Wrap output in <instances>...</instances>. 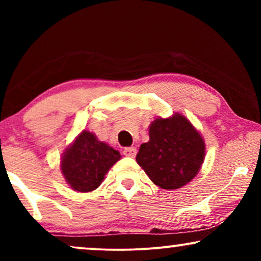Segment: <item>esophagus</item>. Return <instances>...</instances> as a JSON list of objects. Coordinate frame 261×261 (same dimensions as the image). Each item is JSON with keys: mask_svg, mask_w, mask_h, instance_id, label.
<instances>
[{"mask_svg": "<svg viewBox=\"0 0 261 261\" xmlns=\"http://www.w3.org/2000/svg\"><path fill=\"white\" fill-rule=\"evenodd\" d=\"M123 154L126 156H130V158H134L137 155V148L135 147H126L123 149Z\"/></svg>", "mask_w": 261, "mask_h": 261, "instance_id": "esophagus-1", "label": "esophagus"}]
</instances>
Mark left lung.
<instances>
[{"label": "left lung", "instance_id": "obj_1", "mask_svg": "<svg viewBox=\"0 0 261 261\" xmlns=\"http://www.w3.org/2000/svg\"><path fill=\"white\" fill-rule=\"evenodd\" d=\"M204 141L190 121L176 114L156 119L149 126V141L140 146L137 162L153 183L163 189H178L201 169Z\"/></svg>", "mask_w": 261, "mask_h": 261}]
</instances>
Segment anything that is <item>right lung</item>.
<instances>
[{
	"label": "right lung",
	"mask_w": 261,
	"mask_h": 261,
	"mask_svg": "<svg viewBox=\"0 0 261 261\" xmlns=\"http://www.w3.org/2000/svg\"><path fill=\"white\" fill-rule=\"evenodd\" d=\"M120 158L119 152L84 130L64 153L60 166L73 190L88 192L101 185L106 173Z\"/></svg>",
	"instance_id": "add662e5"
}]
</instances>
